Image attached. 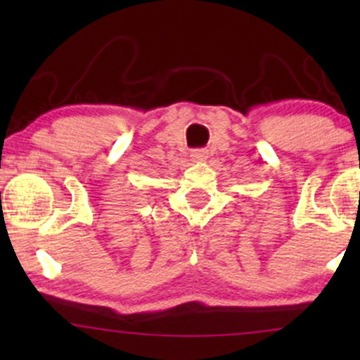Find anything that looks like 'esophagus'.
<instances>
[{
  "label": "esophagus",
  "instance_id": "obj_1",
  "mask_svg": "<svg viewBox=\"0 0 360 360\" xmlns=\"http://www.w3.org/2000/svg\"><path fill=\"white\" fill-rule=\"evenodd\" d=\"M206 157H208V152L205 150V148H196V150L191 152V159L194 162H201V160H206Z\"/></svg>",
  "mask_w": 360,
  "mask_h": 360
}]
</instances>
